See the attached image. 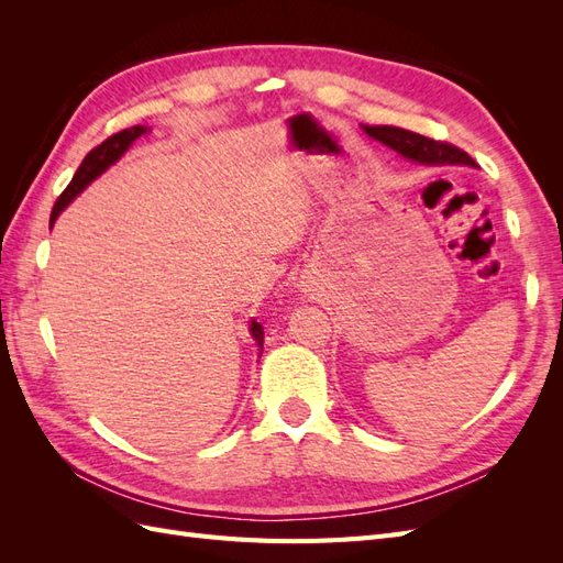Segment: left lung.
I'll list each match as a JSON object with an SVG mask.
<instances>
[{
	"label": "left lung",
	"instance_id": "1",
	"mask_svg": "<svg viewBox=\"0 0 563 563\" xmlns=\"http://www.w3.org/2000/svg\"><path fill=\"white\" fill-rule=\"evenodd\" d=\"M366 135H371L373 141H378L387 145L389 150H395L397 155L404 159H411L418 164H430V166H476L474 159L467 155V152L457 150L449 143H439L432 139H424L420 133L406 131L399 126H362Z\"/></svg>",
	"mask_w": 563,
	"mask_h": 563
}]
</instances>
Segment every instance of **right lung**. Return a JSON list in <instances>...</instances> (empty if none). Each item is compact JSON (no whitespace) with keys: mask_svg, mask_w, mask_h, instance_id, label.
I'll return each instance as SVG.
<instances>
[{"mask_svg":"<svg viewBox=\"0 0 563 563\" xmlns=\"http://www.w3.org/2000/svg\"><path fill=\"white\" fill-rule=\"evenodd\" d=\"M147 131H150L147 126H131V129H124V131H119V133L110 135L108 141H103L98 147H93V150L89 152V155L84 157V162L79 164L77 174H75V178L70 180V185H67L65 192L58 197L54 211H51V225L56 223V218L60 216V211L84 190V187L91 185L100 174H106L108 168H110L117 159H122L124 152L133 145V141L141 139V135L147 133ZM249 331H251V335H253V340H255V345L261 347L258 354H263V327H261L258 321L253 319Z\"/></svg>","mask_w":563,"mask_h":563,"instance_id":"right-lung-1","label":"right lung"}]
</instances>
